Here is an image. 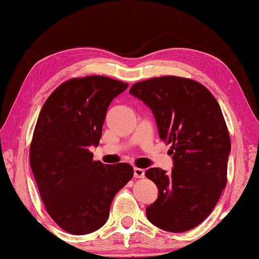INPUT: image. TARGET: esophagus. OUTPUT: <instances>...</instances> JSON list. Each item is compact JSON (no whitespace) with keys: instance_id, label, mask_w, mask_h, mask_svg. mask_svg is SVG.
<instances>
[{"instance_id":"esophagus-1","label":"esophagus","mask_w":259,"mask_h":259,"mask_svg":"<svg viewBox=\"0 0 259 259\" xmlns=\"http://www.w3.org/2000/svg\"><path fill=\"white\" fill-rule=\"evenodd\" d=\"M144 175H145V172H144V169H143V168H138V167L134 168V177H135V178H137V179L144 178Z\"/></svg>"}]
</instances>
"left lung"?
<instances>
[{
	"label": "left lung",
	"instance_id": "8db88e82",
	"mask_svg": "<svg viewBox=\"0 0 259 259\" xmlns=\"http://www.w3.org/2000/svg\"><path fill=\"white\" fill-rule=\"evenodd\" d=\"M129 92L151 108L159 137L172 144V172L158 167L145 172L158 187L146 218L171 233L195 228L214 209L227 184L231 143L221 108L203 84L175 75L140 81Z\"/></svg>",
	"mask_w": 259,
	"mask_h": 259
}]
</instances>
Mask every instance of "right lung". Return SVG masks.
Returning <instances> with one entry per match:
<instances>
[{
  "mask_svg": "<svg viewBox=\"0 0 259 259\" xmlns=\"http://www.w3.org/2000/svg\"><path fill=\"white\" fill-rule=\"evenodd\" d=\"M129 84L103 75L73 78L46 100L34 126L30 165L45 209L73 235L98 230L116 193L134 176L130 164L93 159L108 106Z\"/></svg>",
  "mask_w": 259,
  "mask_h": 259,
  "instance_id": "1",
  "label": "right lung"
}]
</instances>
